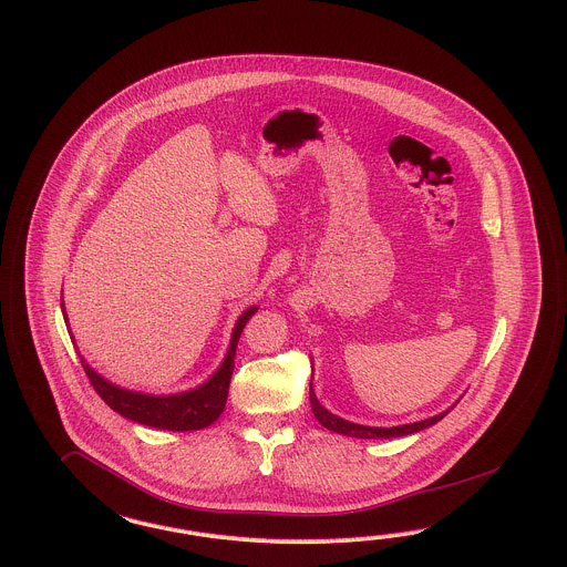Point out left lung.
<instances>
[{"mask_svg": "<svg viewBox=\"0 0 567 567\" xmlns=\"http://www.w3.org/2000/svg\"><path fill=\"white\" fill-rule=\"evenodd\" d=\"M311 406L312 413H315V417L317 421L323 425V427H328L331 432H336V434H342V436H352V439H399V436H409V434H415V432H420V430H425V427H430V425H434V423H439L453 406H457V402L451 406V409H446V411H442L439 415H434V417H427V420L415 421V423H404V425H394V427H371V425H359V423H352V421L342 420V417H338V415H333V413H329L328 409L321 404V402L317 401V396H315V392H312L311 388Z\"/></svg>", "mask_w": 567, "mask_h": 567, "instance_id": "8db88e82", "label": "left lung"}]
</instances>
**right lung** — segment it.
<instances>
[{
  "instance_id": "right-lung-1",
  "label": "right lung",
  "mask_w": 567,
  "mask_h": 567,
  "mask_svg": "<svg viewBox=\"0 0 567 567\" xmlns=\"http://www.w3.org/2000/svg\"><path fill=\"white\" fill-rule=\"evenodd\" d=\"M258 311L256 307H250L248 311L241 312V317L234 328L231 340L227 354L223 359L219 369L204 382V384L179 392V394H168V396H156V394H142L125 390L118 385L110 384L97 371L85 363V359L79 352L81 365L85 369L93 390L100 394V399L109 404L112 411L121 413L123 417L131 421H137L142 425L158 427V430H168V432H192V430H202L210 423L219 420L225 402H227V392H229V382L234 373V359H236V348H238L239 336L246 328L248 319ZM62 315L64 302H62ZM69 323V319H64ZM73 338V333H71ZM74 342V338H73Z\"/></svg>"
}]
</instances>
